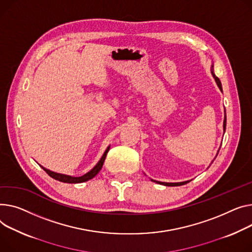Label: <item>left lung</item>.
<instances>
[{
  "label": "left lung",
  "mask_w": 252,
  "mask_h": 252,
  "mask_svg": "<svg viewBox=\"0 0 252 252\" xmlns=\"http://www.w3.org/2000/svg\"><path fill=\"white\" fill-rule=\"evenodd\" d=\"M212 75L214 76V78H215V80H216V83H217V85H218V87L220 88V90L221 91H223V89H222V84H221V81H220V79L218 78L216 75H215V73H214V69H213V65H212ZM225 129H226V112H225V120H224V132H225ZM152 181H154V182H157V183H159V184H162V186H166V187H179V186H183V184H187V183H189V181H183V182H177V183H168V182H160V181H156V180H153V179H151Z\"/></svg>",
  "instance_id": "1"
}]
</instances>
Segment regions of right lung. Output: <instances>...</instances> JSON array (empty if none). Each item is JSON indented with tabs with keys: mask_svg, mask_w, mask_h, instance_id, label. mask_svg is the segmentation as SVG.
<instances>
[{
	"mask_svg": "<svg viewBox=\"0 0 252 252\" xmlns=\"http://www.w3.org/2000/svg\"><path fill=\"white\" fill-rule=\"evenodd\" d=\"M108 151H109V147L106 149V151L104 152L102 158L100 159V161L96 164V166L94 167V168H93L92 170H90L88 173H86L85 175L80 176V177H73V176H69V175H63V174L56 173V172L49 171V170L43 168L42 166H41V167H42V169H43L50 177H53V178L56 179V180H59V181H62V182H66V183H80V182H85V181H88V180L92 179L94 176H96V174H97L100 170H101L102 166H103V163H104V160H105L106 155H107V153H108Z\"/></svg>",
	"mask_w": 252,
	"mask_h": 252,
	"instance_id": "right-lung-1",
	"label": "right lung"
}]
</instances>
